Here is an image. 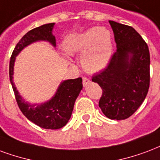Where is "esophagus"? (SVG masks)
Segmentation results:
<instances>
[{"mask_svg":"<svg viewBox=\"0 0 160 160\" xmlns=\"http://www.w3.org/2000/svg\"><path fill=\"white\" fill-rule=\"evenodd\" d=\"M91 83V80L89 79H87L86 77H83V86H86L87 85H89Z\"/></svg>","mask_w":160,"mask_h":160,"instance_id":"esophagus-1","label":"esophagus"}]
</instances>
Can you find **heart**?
<instances>
[{"instance_id": "heart-1", "label": "heart", "mask_w": 160, "mask_h": 160, "mask_svg": "<svg viewBox=\"0 0 160 160\" xmlns=\"http://www.w3.org/2000/svg\"><path fill=\"white\" fill-rule=\"evenodd\" d=\"M64 49L69 55L84 54L81 62L89 71L104 68L113 52L112 35L103 27H93L80 34H73L65 39Z\"/></svg>"}]
</instances>
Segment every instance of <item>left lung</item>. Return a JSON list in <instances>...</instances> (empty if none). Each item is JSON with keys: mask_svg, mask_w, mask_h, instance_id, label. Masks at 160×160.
<instances>
[{"mask_svg": "<svg viewBox=\"0 0 160 160\" xmlns=\"http://www.w3.org/2000/svg\"><path fill=\"white\" fill-rule=\"evenodd\" d=\"M117 51L107 68L92 77L102 90L99 107L110 119H125L140 107L148 92V47L131 26L109 21Z\"/></svg>", "mask_w": 160, "mask_h": 160, "instance_id": "8db88e82", "label": "left lung"}]
</instances>
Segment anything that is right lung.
Instances as JSON below:
<instances>
[{"label":"right lung","mask_w":160,"mask_h":160,"mask_svg":"<svg viewBox=\"0 0 160 160\" xmlns=\"http://www.w3.org/2000/svg\"><path fill=\"white\" fill-rule=\"evenodd\" d=\"M54 25L55 23H47L26 33L14 48L9 64L10 82L21 112L27 119L38 126L51 130L62 128L68 122L75 100L83 87L82 79L77 78L63 80L50 100L40 104H31L26 102L19 94L14 85L13 74L16 57L23 48L36 41H47L53 47H56V38L52 34Z\"/></svg>","instance_id":"obj_1"}]
</instances>
